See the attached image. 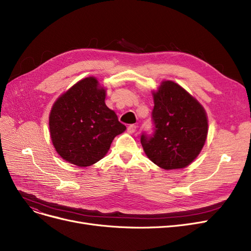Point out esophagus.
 Instances as JSON below:
<instances>
[{
    "label": "esophagus",
    "mask_w": 251,
    "mask_h": 251,
    "mask_svg": "<svg viewBox=\"0 0 251 251\" xmlns=\"http://www.w3.org/2000/svg\"><path fill=\"white\" fill-rule=\"evenodd\" d=\"M127 131H128L129 133H133V132H135V131H136V125H134V124L129 125V126L127 127Z\"/></svg>",
    "instance_id": "esophagus-1"
}]
</instances>
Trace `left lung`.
<instances>
[{
	"mask_svg": "<svg viewBox=\"0 0 251 251\" xmlns=\"http://www.w3.org/2000/svg\"><path fill=\"white\" fill-rule=\"evenodd\" d=\"M153 97L154 132L142 134L144 151L161 169L186 168L205 145L208 134L206 111L196 98L172 80L162 81Z\"/></svg>",
	"mask_w": 251,
	"mask_h": 251,
	"instance_id": "1",
	"label": "left lung"
}]
</instances>
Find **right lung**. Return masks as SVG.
<instances>
[{
	"label": "right lung",
	"mask_w": 251,
	"mask_h": 251,
	"mask_svg": "<svg viewBox=\"0 0 251 251\" xmlns=\"http://www.w3.org/2000/svg\"><path fill=\"white\" fill-rule=\"evenodd\" d=\"M105 90L86 77L54 102L50 115V138L55 151L79 168L103 158L114 138L126 130L105 104Z\"/></svg>",
	"instance_id": "obj_1"
}]
</instances>
